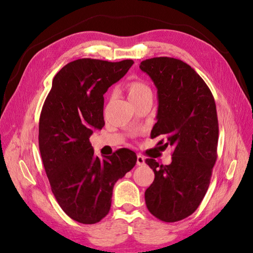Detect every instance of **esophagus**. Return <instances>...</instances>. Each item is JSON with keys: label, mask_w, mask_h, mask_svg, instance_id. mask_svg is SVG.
<instances>
[{"label": "esophagus", "mask_w": 253, "mask_h": 253, "mask_svg": "<svg viewBox=\"0 0 253 253\" xmlns=\"http://www.w3.org/2000/svg\"><path fill=\"white\" fill-rule=\"evenodd\" d=\"M144 164H146V160H144V158L142 157V155L138 154L137 155V165L141 166V165H144Z\"/></svg>", "instance_id": "esophagus-1"}]
</instances>
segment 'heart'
<instances>
[{"label":"heart","mask_w":253,"mask_h":253,"mask_svg":"<svg viewBox=\"0 0 253 253\" xmlns=\"http://www.w3.org/2000/svg\"><path fill=\"white\" fill-rule=\"evenodd\" d=\"M126 91L128 93V98L131 102L140 100L144 96L152 95V91L149 85L141 82V80H132L126 84Z\"/></svg>","instance_id":"obj_1"}]
</instances>
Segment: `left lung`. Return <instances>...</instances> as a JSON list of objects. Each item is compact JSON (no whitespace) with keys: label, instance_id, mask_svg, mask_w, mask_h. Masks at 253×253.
<instances>
[{"label":"left lung","instance_id":"left-lung-1","mask_svg":"<svg viewBox=\"0 0 253 253\" xmlns=\"http://www.w3.org/2000/svg\"><path fill=\"white\" fill-rule=\"evenodd\" d=\"M158 89V115L151 138L163 149L173 148L171 163H146L154 180L144 192L150 213L173 223L196 211L206 196L217 158L218 122L211 90L188 64L173 57L140 63Z\"/></svg>","mask_w":253,"mask_h":253}]
</instances>
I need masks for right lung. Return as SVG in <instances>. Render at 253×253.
Here are the masks:
<instances>
[{"label": "right lung", "instance_id": "obj_1", "mask_svg": "<svg viewBox=\"0 0 253 253\" xmlns=\"http://www.w3.org/2000/svg\"><path fill=\"white\" fill-rule=\"evenodd\" d=\"M132 64L93 58L68 63L53 78L42 106L39 149L51 190L63 211L82 224L107 215L115 182L137 162L136 153L125 148L95 157L89 140L105 124L103 94Z\"/></svg>", "mask_w": 253, "mask_h": 253}]
</instances>
